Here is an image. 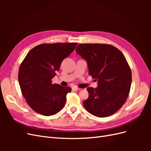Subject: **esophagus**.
Instances as JSON below:
<instances>
[{
	"mask_svg": "<svg viewBox=\"0 0 151 151\" xmlns=\"http://www.w3.org/2000/svg\"><path fill=\"white\" fill-rule=\"evenodd\" d=\"M81 89L79 88H77V87H74V88H72V90L74 91H80Z\"/></svg>",
	"mask_w": 151,
	"mask_h": 151,
	"instance_id": "obj_1",
	"label": "esophagus"
}]
</instances>
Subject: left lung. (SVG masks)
<instances>
[{"label": "left lung", "instance_id": "left-lung-1", "mask_svg": "<svg viewBox=\"0 0 151 151\" xmlns=\"http://www.w3.org/2000/svg\"><path fill=\"white\" fill-rule=\"evenodd\" d=\"M76 52L86 59L89 75L98 82L97 88L87 89L85 109L100 118L113 115L125 103L131 87L132 72L124 55L113 45L100 43L79 44Z\"/></svg>", "mask_w": 151, "mask_h": 151}]
</instances>
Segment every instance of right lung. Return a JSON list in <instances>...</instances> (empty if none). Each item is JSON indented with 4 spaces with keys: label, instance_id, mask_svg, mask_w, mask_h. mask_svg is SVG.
Returning a JSON list of instances; mask_svg holds the SVG:
<instances>
[{
    "label": "right lung",
    "instance_id": "1",
    "mask_svg": "<svg viewBox=\"0 0 151 151\" xmlns=\"http://www.w3.org/2000/svg\"><path fill=\"white\" fill-rule=\"evenodd\" d=\"M77 43L41 44L32 48L21 63L18 81L26 103L36 113L51 116L66 103L70 87L52 84L62 60L75 50Z\"/></svg>",
    "mask_w": 151,
    "mask_h": 151
}]
</instances>
